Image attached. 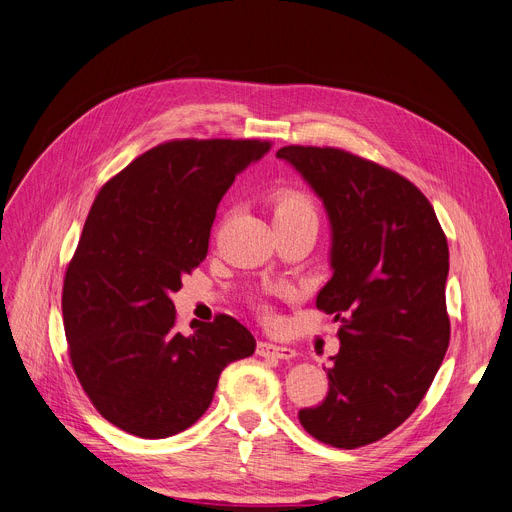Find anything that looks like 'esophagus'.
I'll return each instance as SVG.
<instances>
[{"label": "esophagus", "instance_id": "34e87169", "mask_svg": "<svg viewBox=\"0 0 512 512\" xmlns=\"http://www.w3.org/2000/svg\"><path fill=\"white\" fill-rule=\"evenodd\" d=\"M262 358H279V360H291L296 356V350H291L287 346H277L271 342H260L256 350Z\"/></svg>", "mask_w": 512, "mask_h": 512}]
</instances>
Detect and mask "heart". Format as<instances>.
I'll return each mask as SVG.
<instances>
[{"instance_id": "b5f03b06", "label": "heart", "mask_w": 512, "mask_h": 512, "mask_svg": "<svg viewBox=\"0 0 512 512\" xmlns=\"http://www.w3.org/2000/svg\"><path fill=\"white\" fill-rule=\"evenodd\" d=\"M271 208H273V223H294L302 221V218H314L316 212L304 191L294 187H281L271 196Z\"/></svg>"}]
</instances>
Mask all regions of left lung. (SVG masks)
<instances>
[{
  "label": "left lung",
  "mask_w": 512,
  "mask_h": 512,
  "mask_svg": "<svg viewBox=\"0 0 512 512\" xmlns=\"http://www.w3.org/2000/svg\"><path fill=\"white\" fill-rule=\"evenodd\" d=\"M277 158L329 216L333 277L316 308L339 323L329 394L298 417L323 444L367 446L415 412L448 350V241L429 200L394 170L335 148L287 145Z\"/></svg>",
  "instance_id": "left-lung-1"
}]
</instances>
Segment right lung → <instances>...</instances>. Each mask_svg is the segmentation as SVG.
<instances>
[{
	"label": "right lung",
	"mask_w": 512,
	"mask_h": 512,
	"mask_svg": "<svg viewBox=\"0 0 512 512\" xmlns=\"http://www.w3.org/2000/svg\"><path fill=\"white\" fill-rule=\"evenodd\" d=\"M269 150L258 139L168 141L97 193L62 314L72 369L118 429L145 440L185 431L208 410L227 364L254 354V335L229 314L179 333L170 296L206 258L218 202Z\"/></svg>",
	"instance_id": "add662e5"
}]
</instances>
